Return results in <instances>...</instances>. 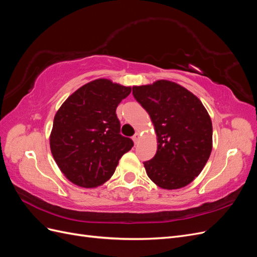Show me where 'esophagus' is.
<instances>
[{
  "label": "esophagus",
  "mask_w": 257,
  "mask_h": 257,
  "mask_svg": "<svg viewBox=\"0 0 257 257\" xmlns=\"http://www.w3.org/2000/svg\"><path fill=\"white\" fill-rule=\"evenodd\" d=\"M139 138H141V134H139V133H138V132H136V133H135V135H134L133 137H132V139H133V141H134V143H135V144H137V143H138V141H139Z\"/></svg>",
  "instance_id": "esophagus-1"
}]
</instances>
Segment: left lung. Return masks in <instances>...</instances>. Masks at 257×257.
<instances>
[{
  "label": "left lung",
  "instance_id": "obj_1",
  "mask_svg": "<svg viewBox=\"0 0 257 257\" xmlns=\"http://www.w3.org/2000/svg\"><path fill=\"white\" fill-rule=\"evenodd\" d=\"M133 95L149 113L158 137L154 158L144 163L148 177L177 190L197 177L212 150V122L200 99L169 80L135 85Z\"/></svg>",
  "mask_w": 257,
  "mask_h": 257
}]
</instances>
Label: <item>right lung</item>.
<instances>
[{
	"label": "right lung",
	"instance_id": "right-lung-1",
	"mask_svg": "<svg viewBox=\"0 0 257 257\" xmlns=\"http://www.w3.org/2000/svg\"><path fill=\"white\" fill-rule=\"evenodd\" d=\"M131 87L99 78L85 83L59 108L50 134V150L63 175L81 188L109 180L119 160L134 146L120 134L115 109Z\"/></svg>",
	"mask_w": 257,
	"mask_h": 257
}]
</instances>
